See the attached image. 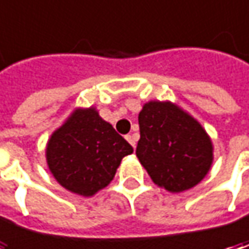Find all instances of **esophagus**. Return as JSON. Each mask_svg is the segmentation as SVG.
<instances>
[{"label": "esophagus", "instance_id": "obj_1", "mask_svg": "<svg viewBox=\"0 0 249 249\" xmlns=\"http://www.w3.org/2000/svg\"><path fill=\"white\" fill-rule=\"evenodd\" d=\"M126 140L129 141L130 145H131L133 148L136 147V141H137V137H136V134H127V136H126Z\"/></svg>", "mask_w": 249, "mask_h": 249}]
</instances>
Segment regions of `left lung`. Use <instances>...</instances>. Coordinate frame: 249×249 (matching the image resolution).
Here are the masks:
<instances>
[{"label":"left lung","instance_id":"1","mask_svg":"<svg viewBox=\"0 0 249 249\" xmlns=\"http://www.w3.org/2000/svg\"><path fill=\"white\" fill-rule=\"evenodd\" d=\"M136 155L155 184L170 193L196 186L212 165V142L193 116L172 102L151 101L139 115Z\"/></svg>","mask_w":249,"mask_h":249}]
</instances>
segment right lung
<instances>
[{"mask_svg": "<svg viewBox=\"0 0 249 249\" xmlns=\"http://www.w3.org/2000/svg\"><path fill=\"white\" fill-rule=\"evenodd\" d=\"M133 147L94 108L77 109L51 136L47 163L56 181L84 196H94L113 178Z\"/></svg>", "mask_w": 249, "mask_h": 249, "instance_id": "right-lung-1", "label": "right lung"}]
</instances>
